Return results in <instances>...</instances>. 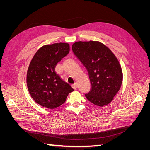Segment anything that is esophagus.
<instances>
[{"mask_svg": "<svg viewBox=\"0 0 150 150\" xmlns=\"http://www.w3.org/2000/svg\"><path fill=\"white\" fill-rule=\"evenodd\" d=\"M72 88H73L74 89H76V88H78V85H77L76 83H75V84L72 85Z\"/></svg>", "mask_w": 150, "mask_h": 150, "instance_id": "34e87169", "label": "esophagus"}]
</instances>
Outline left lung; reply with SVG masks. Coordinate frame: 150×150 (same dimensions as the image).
<instances>
[{
	"instance_id": "left-lung-1",
	"label": "left lung",
	"mask_w": 150,
	"mask_h": 150,
	"mask_svg": "<svg viewBox=\"0 0 150 150\" xmlns=\"http://www.w3.org/2000/svg\"><path fill=\"white\" fill-rule=\"evenodd\" d=\"M72 49L89 74L91 87L86 98L100 107L110 104L122 82L121 67L115 54L104 44L93 40L76 42Z\"/></svg>"
}]
</instances>
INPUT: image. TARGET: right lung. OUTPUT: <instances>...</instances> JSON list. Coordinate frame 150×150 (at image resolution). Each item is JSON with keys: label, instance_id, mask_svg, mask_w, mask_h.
I'll list each match as a JSON object with an SVG mask.
<instances>
[{"label": "right lung", "instance_id": "right-lung-1", "mask_svg": "<svg viewBox=\"0 0 150 150\" xmlns=\"http://www.w3.org/2000/svg\"><path fill=\"white\" fill-rule=\"evenodd\" d=\"M69 52L67 43L45 45L32 59L27 72V86L31 97L42 107H59L74 91L55 71L57 63Z\"/></svg>", "mask_w": 150, "mask_h": 150}]
</instances>
